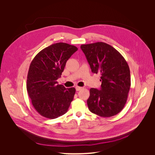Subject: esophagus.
<instances>
[{"label": "esophagus", "instance_id": "esophagus-1", "mask_svg": "<svg viewBox=\"0 0 155 155\" xmlns=\"http://www.w3.org/2000/svg\"><path fill=\"white\" fill-rule=\"evenodd\" d=\"M82 89H83L82 87H76V90L77 91H79L81 90Z\"/></svg>", "mask_w": 155, "mask_h": 155}]
</instances>
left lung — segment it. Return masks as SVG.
<instances>
[{"label":"left lung","instance_id":"obj_1","mask_svg":"<svg viewBox=\"0 0 155 155\" xmlns=\"http://www.w3.org/2000/svg\"><path fill=\"white\" fill-rule=\"evenodd\" d=\"M81 48L92 72L101 74L100 89H90L89 110L104 117L117 114L124 107L131 87L128 63L116 49L104 42L82 45Z\"/></svg>","mask_w":155,"mask_h":155}]
</instances>
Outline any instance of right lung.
<instances>
[{"instance_id": "1", "label": "right lung", "mask_w": 155, "mask_h": 155, "mask_svg": "<svg viewBox=\"0 0 155 155\" xmlns=\"http://www.w3.org/2000/svg\"><path fill=\"white\" fill-rule=\"evenodd\" d=\"M78 51L75 46L60 42L40 51L28 72L27 90L31 103L41 116L55 119L66 113L76 89L58 85L67 61Z\"/></svg>"}]
</instances>
